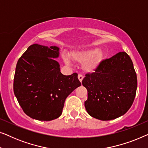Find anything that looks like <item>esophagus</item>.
Wrapping results in <instances>:
<instances>
[{
  "label": "esophagus",
  "mask_w": 148,
  "mask_h": 148,
  "mask_svg": "<svg viewBox=\"0 0 148 148\" xmlns=\"http://www.w3.org/2000/svg\"><path fill=\"white\" fill-rule=\"evenodd\" d=\"M78 79L79 80V82L82 83V80L84 79V76L82 75H78Z\"/></svg>",
  "instance_id": "34e87169"
}]
</instances>
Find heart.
<instances>
[{
    "mask_svg": "<svg viewBox=\"0 0 148 148\" xmlns=\"http://www.w3.org/2000/svg\"><path fill=\"white\" fill-rule=\"evenodd\" d=\"M104 54L98 48H88L73 50L70 53V57L73 60L82 64V69L85 72L92 73L99 68L102 63ZM66 64L71 65V61L67 55L63 56Z\"/></svg>",
    "mask_w": 148,
    "mask_h": 148,
    "instance_id": "obj_1",
    "label": "heart"
}]
</instances>
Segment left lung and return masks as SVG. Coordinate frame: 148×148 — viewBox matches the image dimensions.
Here are the masks:
<instances>
[{
	"instance_id": "obj_1",
	"label": "left lung",
	"mask_w": 148,
	"mask_h": 148,
	"mask_svg": "<svg viewBox=\"0 0 148 148\" xmlns=\"http://www.w3.org/2000/svg\"><path fill=\"white\" fill-rule=\"evenodd\" d=\"M82 85L88 90L85 108L91 116L109 121L123 116L133 104L137 86L130 56L121 52L103 60L96 73L86 75Z\"/></svg>"
}]
</instances>
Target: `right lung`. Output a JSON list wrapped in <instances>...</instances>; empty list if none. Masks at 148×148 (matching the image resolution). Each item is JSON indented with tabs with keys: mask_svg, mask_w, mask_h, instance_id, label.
<instances>
[{
	"mask_svg": "<svg viewBox=\"0 0 148 148\" xmlns=\"http://www.w3.org/2000/svg\"><path fill=\"white\" fill-rule=\"evenodd\" d=\"M60 48L34 44L18 60L13 91L24 112L38 121H52L62 114L64 101L81 86L77 74L64 75L54 59Z\"/></svg>",
	"mask_w": 148,
	"mask_h": 148,
	"instance_id": "obj_1",
	"label": "right lung"
}]
</instances>
